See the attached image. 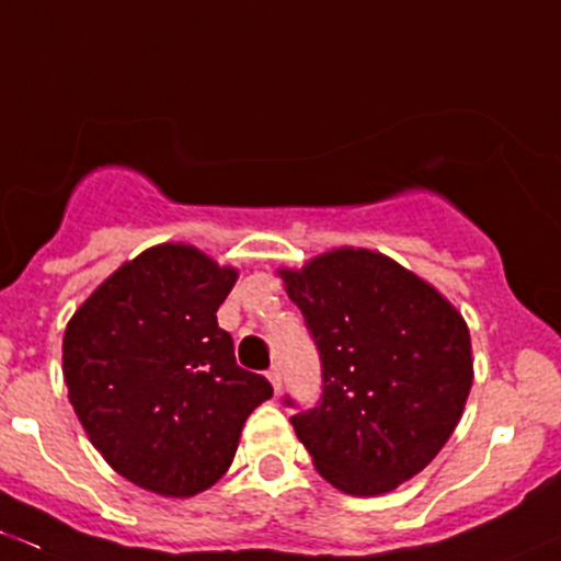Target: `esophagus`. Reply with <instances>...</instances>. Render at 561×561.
Returning a JSON list of instances; mask_svg holds the SVG:
<instances>
[{
  "label": "esophagus",
  "instance_id": "obj_1",
  "mask_svg": "<svg viewBox=\"0 0 561 561\" xmlns=\"http://www.w3.org/2000/svg\"><path fill=\"white\" fill-rule=\"evenodd\" d=\"M268 380H271V386H274V391H279L282 389V370L276 365H271L268 367Z\"/></svg>",
  "mask_w": 561,
  "mask_h": 561
}]
</instances>
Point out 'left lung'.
Instances as JSON below:
<instances>
[{
    "instance_id": "8db88e82",
    "label": "left lung",
    "mask_w": 561,
    "mask_h": 561,
    "mask_svg": "<svg viewBox=\"0 0 561 561\" xmlns=\"http://www.w3.org/2000/svg\"><path fill=\"white\" fill-rule=\"evenodd\" d=\"M322 362V393L290 417L324 479L383 495L423 471L463 415L473 380L463 317L428 282L373 250L282 268ZM287 408H295L285 397Z\"/></svg>"
}]
</instances>
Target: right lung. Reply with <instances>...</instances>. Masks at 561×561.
Wrapping results in <instances>:
<instances>
[{
	"instance_id": "add662e5",
	"label": "right lung",
	"mask_w": 561,
	"mask_h": 561,
	"mask_svg": "<svg viewBox=\"0 0 561 561\" xmlns=\"http://www.w3.org/2000/svg\"><path fill=\"white\" fill-rule=\"evenodd\" d=\"M237 268L191 244H159L119 266L64 335V378L92 447L116 473L191 497L229 471L244 421L271 399L242 370L215 311Z\"/></svg>"
}]
</instances>
